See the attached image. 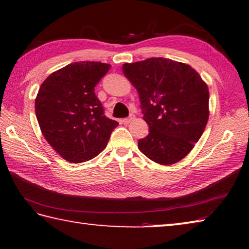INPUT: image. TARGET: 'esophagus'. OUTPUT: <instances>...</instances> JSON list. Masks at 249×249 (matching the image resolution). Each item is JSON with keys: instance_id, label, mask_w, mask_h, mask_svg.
Wrapping results in <instances>:
<instances>
[{"instance_id": "34e87169", "label": "esophagus", "mask_w": 249, "mask_h": 249, "mask_svg": "<svg viewBox=\"0 0 249 249\" xmlns=\"http://www.w3.org/2000/svg\"><path fill=\"white\" fill-rule=\"evenodd\" d=\"M133 119H134V116H133V115H131V116L129 117V118H125V119H123L122 122H123L124 124H129V123H130V122L133 120Z\"/></svg>"}]
</instances>
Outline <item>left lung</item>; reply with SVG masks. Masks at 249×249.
Masks as SVG:
<instances>
[{
  "instance_id": "obj_1",
  "label": "left lung",
  "mask_w": 249,
  "mask_h": 249,
  "mask_svg": "<svg viewBox=\"0 0 249 249\" xmlns=\"http://www.w3.org/2000/svg\"><path fill=\"white\" fill-rule=\"evenodd\" d=\"M139 93L143 120L149 126L138 148L160 165L184 159L198 142L209 120L208 85L184 63L149 58L122 66Z\"/></svg>"
}]
</instances>
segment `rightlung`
Instances as JSON below:
<instances>
[{"label": "right lung", "instance_id": "obj_1", "mask_svg": "<svg viewBox=\"0 0 249 249\" xmlns=\"http://www.w3.org/2000/svg\"><path fill=\"white\" fill-rule=\"evenodd\" d=\"M111 65L82 61L53 72L41 83L36 115L42 135L70 163L89 160L106 148L119 123L105 116L94 88Z\"/></svg>", "mask_w": 249, "mask_h": 249}]
</instances>
